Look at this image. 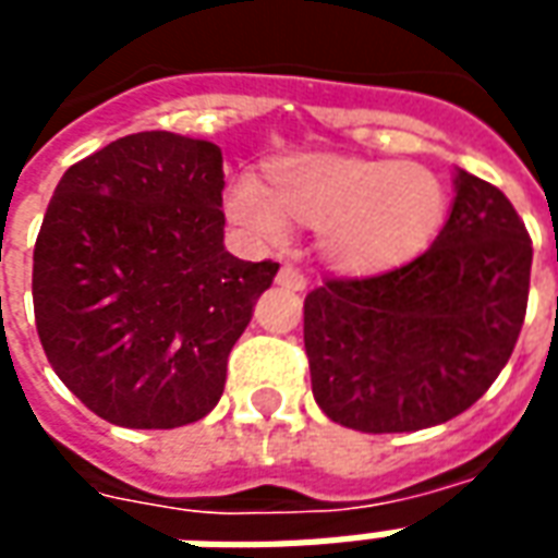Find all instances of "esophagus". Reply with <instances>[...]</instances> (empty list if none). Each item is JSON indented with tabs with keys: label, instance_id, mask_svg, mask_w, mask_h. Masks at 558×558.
Here are the masks:
<instances>
[{
	"label": "esophagus",
	"instance_id": "esophagus-1",
	"mask_svg": "<svg viewBox=\"0 0 558 558\" xmlns=\"http://www.w3.org/2000/svg\"><path fill=\"white\" fill-rule=\"evenodd\" d=\"M278 283L280 287H287V290H295V292L307 290V278L301 275L299 268H292V266H280Z\"/></svg>",
	"mask_w": 558,
	"mask_h": 558
}]
</instances>
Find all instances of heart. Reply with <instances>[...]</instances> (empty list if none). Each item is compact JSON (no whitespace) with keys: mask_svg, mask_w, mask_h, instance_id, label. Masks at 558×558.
<instances>
[{"mask_svg":"<svg viewBox=\"0 0 558 558\" xmlns=\"http://www.w3.org/2000/svg\"><path fill=\"white\" fill-rule=\"evenodd\" d=\"M444 180L420 162L349 153H287L259 185H227L225 213L245 236L278 245L290 221L316 227V254L340 275H384L423 257L447 221Z\"/></svg>","mask_w":558,"mask_h":558,"instance_id":"b5f03b06","label":"heart"}]
</instances>
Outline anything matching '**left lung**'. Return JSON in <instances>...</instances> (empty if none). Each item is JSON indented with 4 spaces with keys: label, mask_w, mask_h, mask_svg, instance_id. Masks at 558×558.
Listing matches in <instances>:
<instances>
[{
    "label": "left lung",
    "mask_w": 558,
    "mask_h": 558,
    "mask_svg": "<svg viewBox=\"0 0 558 558\" xmlns=\"http://www.w3.org/2000/svg\"><path fill=\"white\" fill-rule=\"evenodd\" d=\"M452 209L423 257L304 299L316 405L354 432L440 426L509 363L530 295L532 242L497 185L456 168Z\"/></svg>",
    "instance_id": "8db88e82"
}]
</instances>
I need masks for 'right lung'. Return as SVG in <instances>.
Returning a JSON list of instances; mask_svg holds the SVG:
<instances>
[{
	"instance_id": "right-lung-1",
	"label": "right lung",
	"mask_w": 558,
	"mask_h": 558,
	"mask_svg": "<svg viewBox=\"0 0 558 558\" xmlns=\"http://www.w3.org/2000/svg\"><path fill=\"white\" fill-rule=\"evenodd\" d=\"M221 147L135 132L70 165L35 242L40 345L68 390L123 428L204 420L278 263L225 247Z\"/></svg>"
}]
</instances>
